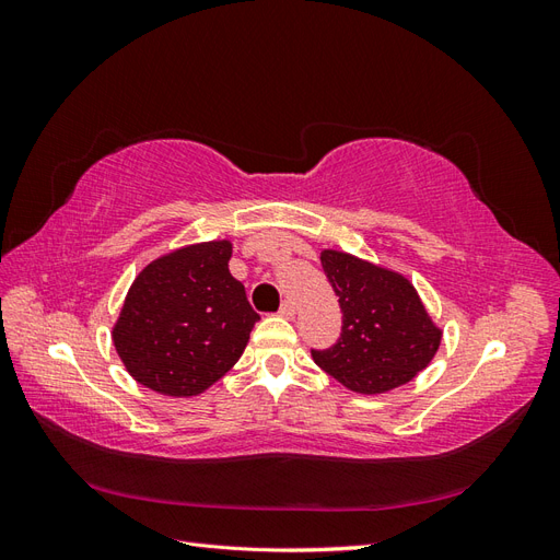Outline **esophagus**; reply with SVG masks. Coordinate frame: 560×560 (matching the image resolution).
<instances>
[{
    "label": "esophagus",
    "instance_id": "obj_1",
    "mask_svg": "<svg viewBox=\"0 0 560 560\" xmlns=\"http://www.w3.org/2000/svg\"><path fill=\"white\" fill-rule=\"evenodd\" d=\"M280 315H282V317H287V319H292V317L296 315V306H294V301H284L282 306H280Z\"/></svg>",
    "mask_w": 560,
    "mask_h": 560
}]
</instances>
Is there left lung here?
I'll list each match as a JSON object with an SVG mask.
<instances>
[{
	"label": "left lung",
	"instance_id": "left-lung-1",
	"mask_svg": "<svg viewBox=\"0 0 560 560\" xmlns=\"http://www.w3.org/2000/svg\"><path fill=\"white\" fill-rule=\"evenodd\" d=\"M322 268L343 313L341 334L325 350H311L317 366L362 395L409 383L442 341L413 284L393 270L352 254L325 249Z\"/></svg>",
	"mask_w": 560,
	"mask_h": 560
}]
</instances>
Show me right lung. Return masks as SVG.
Here are the masks:
<instances>
[{"label":"right lung","instance_id":"right-lung-1","mask_svg":"<svg viewBox=\"0 0 560 560\" xmlns=\"http://www.w3.org/2000/svg\"><path fill=\"white\" fill-rule=\"evenodd\" d=\"M231 243L214 241L151 261L135 278L114 346L128 374L171 397H194L238 362L259 315L229 273Z\"/></svg>","mask_w":560,"mask_h":560}]
</instances>
